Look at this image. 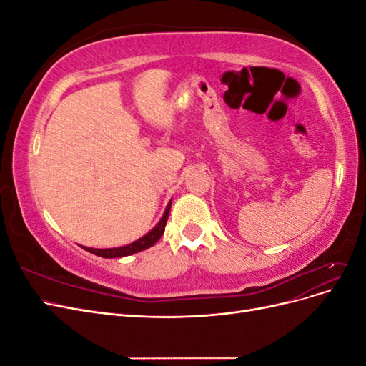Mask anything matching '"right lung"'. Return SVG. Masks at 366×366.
Wrapping results in <instances>:
<instances>
[{
	"label": "right lung",
	"instance_id": "right-lung-1",
	"mask_svg": "<svg viewBox=\"0 0 366 366\" xmlns=\"http://www.w3.org/2000/svg\"><path fill=\"white\" fill-rule=\"evenodd\" d=\"M171 204H172V200L168 203V206H166L164 212H163L159 223L156 224V227H152L147 235H143L142 238L132 241L131 244L122 246V247H113V249H93V247L82 246V249L93 253V254H97V257H102V258H122V257H129V254L139 253L142 250H147V249H149V247L156 244V242L162 238L163 232H164L166 221H168V217H169Z\"/></svg>",
	"mask_w": 366,
	"mask_h": 366
}]
</instances>
